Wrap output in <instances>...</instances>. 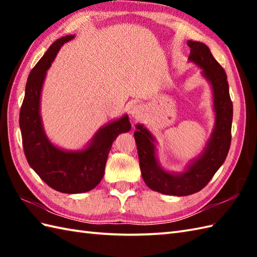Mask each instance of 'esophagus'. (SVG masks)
I'll return each mask as SVG.
<instances>
[{"label": "esophagus", "instance_id": "obj_1", "mask_svg": "<svg viewBox=\"0 0 257 257\" xmlns=\"http://www.w3.org/2000/svg\"><path fill=\"white\" fill-rule=\"evenodd\" d=\"M144 107L141 106V105H134L133 106V108H132V116L135 118V119H139V118H141L143 117V114H144Z\"/></svg>", "mask_w": 257, "mask_h": 257}]
</instances>
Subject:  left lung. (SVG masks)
Wrapping results in <instances>:
<instances>
[{"label": "left lung", "mask_w": 257, "mask_h": 257, "mask_svg": "<svg viewBox=\"0 0 257 257\" xmlns=\"http://www.w3.org/2000/svg\"><path fill=\"white\" fill-rule=\"evenodd\" d=\"M191 48L190 61L203 69V75L212 84L216 121L214 132L206 148L198 160L190 165L182 174H171L163 171L155 156L154 138L143 125H137L135 139L137 144L141 174L148 187L163 194L190 195L199 192L223 165L231 146V129L233 103L228 90L225 70L213 57L210 48L203 43L188 42Z\"/></svg>", "instance_id": "obj_1"}]
</instances>
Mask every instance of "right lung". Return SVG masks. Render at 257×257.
<instances>
[{
  "instance_id": "right-lung-1",
  "label": "right lung",
  "mask_w": 257,
  "mask_h": 257,
  "mask_svg": "<svg viewBox=\"0 0 257 257\" xmlns=\"http://www.w3.org/2000/svg\"><path fill=\"white\" fill-rule=\"evenodd\" d=\"M72 38L74 35H66L54 42L31 70L20 111V128L27 162L43 181L59 192L81 193L101 181L112 143L118 135L128 133L132 124L128 116L107 124L88 148L80 152L63 151L48 141L40 116L42 85L59 48Z\"/></svg>"
}]
</instances>
